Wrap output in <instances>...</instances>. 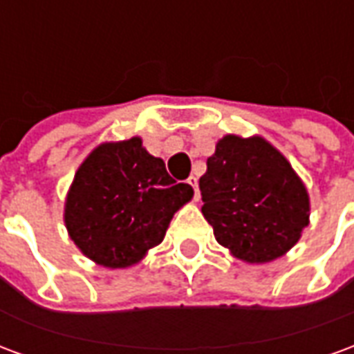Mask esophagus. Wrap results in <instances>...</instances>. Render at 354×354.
I'll return each instance as SVG.
<instances>
[{
	"mask_svg": "<svg viewBox=\"0 0 354 354\" xmlns=\"http://www.w3.org/2000/svg\"><path fill=\"white\" fill-rule=\"evenodd\" d=\"M187 184L192 185L193 192H195V201H199V185H197V178L189 176L187 178Z\"/></svg>",
	"mask_w": 354,
	"mask_h": 354,
	"instance_id": "34e87169",
	"label": "esophagus"
}]
</instances>
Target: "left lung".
<instances>
[{"label":"left lung","mask_w":354,"mask_h":354,"mask_svg":"<svg viewBox=\"0 0 354 354\" xmlns=\"http://www.w3.org/2000/svg\"><path fill=\"white\" fill-rule=\"evenodd\" d=\"M203 216L235 258L266 263L309 225V195L286 157L261 136H223L199 180Z\"/></svg>","instance_id":"left-lung-1"}]
</instances>
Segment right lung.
<instances>
[{
  "label": "right lung",
  "mask_w": 354,
  "mask_h": 354,
  "mask_svg": "<svg viewBox=\"0 0 354 354\" xmlns=\"http://www.w3.org/2000/svg\"><path fill=\"white\" fill-rule=\"evenodd\" d=\"M192 197V185L176 184L142 138L106 142L75 172L66 197V230L88 260L124 269L161 243L174 212Z\"/></svg>",
  "instance_id": "obj_1"
}]
</instances>
